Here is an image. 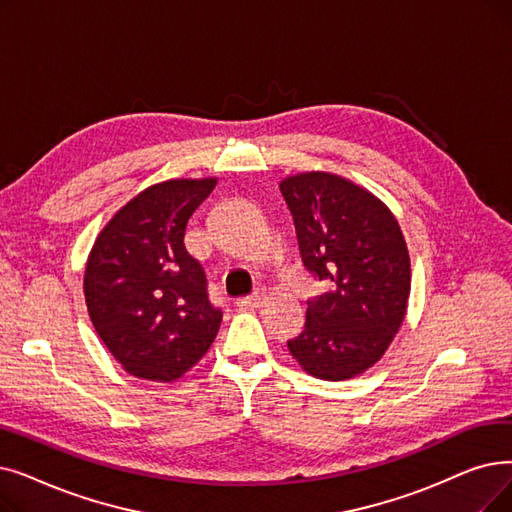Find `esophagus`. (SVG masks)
Segmentation results:
<instances>
[{
  "label": "esophagus",
  "mask_w": 512,
  "mask_h": 512,
  "mask_svg": "<svg viewBox=\"0 0 512 512\" xmlns=\"http://www.w3.org/2000/svg\"><path fill=\"white\" fill-rule=\"evenodd\" d=\"M263 301H265V293H263V291H257V293L251 295V297H240V299L236 301V305H238L240 309H255V307H259Z\"/></svg>",
  "instance_id": "1"
}]
</instances>
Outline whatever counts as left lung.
<instances>
[{
    "label": "left lung",
    "mask_w": 512,
    "mask_h": 512,
    "mask_svg": "<svg viewBox=\"0 0 512 512\" xmlns=\"http://www.w3.org/2000/svg\"><path fill=\"white\" fill-rule=\"evenodd\" d=\"M305 270L328 291L307 301L305 328L288 351L322 381L362 374L391 345L410 297V255L393 213L335 173L282 180Z\"/></svg>",
    "instance_id": "8db88e82"
}]
</instances>
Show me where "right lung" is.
I'll list each match as a JSON object with an SVG mask.
<instances>
[{
	"instance_id": "1",
	"label": "right lung",
	"mask_w": 512,
	"mask_h": 512,
	"mask_svg": "<svg viewBox=\"0 0 512 512\" xmlns=\"http://www.w3.org/2000/svg\"><path fill=\"white\" fill-rule=\"evenodd\" d=\"M217 180H167L142 190L98 234L83 293L115 360L146 381H175L211 347L221 309L184 244L188 219Z\"/></svg>"
}]
</instances>
